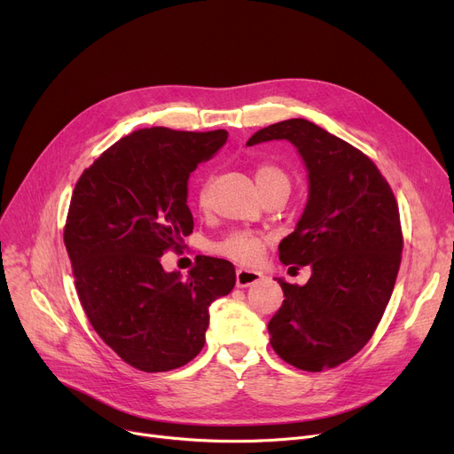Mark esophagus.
Masks as SVG:
<instances>
[{"label": "esophagus", "instance_id": "34e87169", "mask_svg": "<svg viewBox=\"0 0 454 454\" xmlns=\"http://www.w3.org/2000/svg\"><path fill=\"white\" fill-rule=\"evenodd\" d=\"M261 279H263V274L257 272V270H250V269H239L235 272V283L237 287H252V285L259 283Z\"/></svg>", "mask_w": 454, "mask_h": 454}]
</instances>
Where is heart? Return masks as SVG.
Returning a JSON list of instances; mask_svg holds the SVG:
<instances>
[{
	"instance_id": "1",
	"label": "heart",
	"mask_w": 454,
	"mask_h": 454,
	"mask_svg": "<svg viewBox=\"0 0 454 454\" xmlns=\"http://www.w3.org/2000/svg\"><path fill=\"white\" fill-rule=\"evenodd\" d=\"M255 182H257L259 191H265V189L279 185V184L291 185L289 176L285 175V171H281L279 167L274 163H259L255 167ZM199 202H200V206H204L206 189H200ZM263 245H265V241L261 239L259 235L235 231V233L228 235L223 243L217 245V252L226 257H231L235 261H241V263H254V261L259 259L261 252H263Z\"/></svg>"
}]
</instances>
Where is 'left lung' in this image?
Wrapping results in <instances>:
<instances>
[{
    "mask_svg": "<svg viewBox=\"0 0 454 454\" xmlns=\"http://www.w3.org/2000/svg\"><path fill=\"white\" fill-rule=\"evenodd\" d=\"M287 139L301 156L309 195L279 261L311 267L305 285L276 278L283 303L269 322L270 346L305 372L335 368L372 339L392 296L403 250L399 209L375 163L307 119L257 130L247 145Z\"/></svg>",
    "mask_w": 454,
    "mask_h": 454,
    "instance_id": "obj_1",
    "label": "left lung"
}]
</instances>
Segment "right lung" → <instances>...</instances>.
<instances>
[{
    "instance_id": "1",
    "label": "right lung",
    "mask_w": 454,
    "mask_h": 454,
    "mask_svg": "<svg viewBox=\"0 0 454 454\" xmlns=\"http://www.w3.org/2000/svg\"><path fill=\"white\" fill-rule=\"evenodd\" d=\"M226 139V130L139 129L95 160L71 197L64 243L84 313L105 344L141 372L193 361L209 305L235 285L226 259L200 255L187 278L165 272L160 259L193 231L189 176Z\"/></svg>"
}]
</instances>
